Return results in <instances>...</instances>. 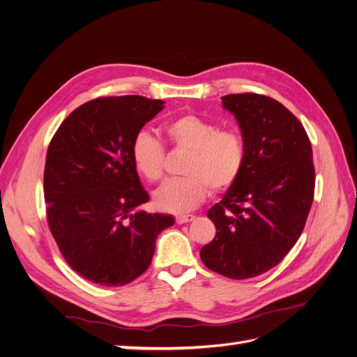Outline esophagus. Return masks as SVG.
Returning a JSON list of instances; mask_svg holds the SVG:
<instances>
[{"label":"esophagus","instance_id":"34e87169","mask_svg":"<svg viewBox=\"0 0 357 357\" xmlns=\"http://www.w3.org/2000/svg\"><path fill=\"white\" fill-rule=\"evenodd\" d=\"M192 220H195V215H192V214H183V215H177V218H176V222L178 225L188 223V222H192Z\"/></svg>","mask_w":357,"mask_h":357}]
</instances>
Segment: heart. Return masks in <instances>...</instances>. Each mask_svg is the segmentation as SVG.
Listing matches in <instances>:
<instances>
[{
  "instance_id": "obj_1",
  "label": "heart",
  "mask_w": 357,
  "mask_h": 357,
  "mask_svg": "<svg viewBox=\"0 0 357 357\" xmlns=\"http://www.w3.org/2000/svg\"><path fill=\"white\" fill-rule=\"evenodd\" d=\"M169 142L190 150L183 167L186 177L164 183L155 193V207L160 211L181 214L197 208L214 193L229 189L240 177L245 160V147L240 134L219 126L197 114H183L165 125ZM131 160L135 171L147 181L164 176L165 152L159 139L139 131L131 143Z\"/></svg>"
}]
</instances>
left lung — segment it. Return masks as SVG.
Segmentation results:
<instances>
[{
	"mask_svg": "<svg viewBox=\"0 0 357 357\" xmlns=\"http://www.w3.org/2000/svg\"><path fill=\"white\" fill-rule=\"evenodd\" d=\"M241 129L240 177L207 215L215 236L201 248L204 265L234 280L278 265L304 229L314 197L312 150L304 126L283 104L257 93L222 96Z\"/></svg>",
	"mask_w": 357,
	"mask_h": 357,
	"instance_id": "8db88e82",
	"label": "left lung"
}]
</instances>
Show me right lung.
<instances>
[{"instance_id": "right-lung-1", "label": "right lung", "mask_w": 357, "mask_h": 357, "mask_svg": "<svg viewBox=\"0 0 357 357\" xmlns=\"http://www.w3.org/2000/svg\"><path fill=\"white\" fill-rule=\"evenodd\" d=\"M138 95L96 98L75 109L53 135L45 168L47 220L67 264L101 286H123L142 275L158 235L174 225L149 214L131 160V143L164 109Z\"/></svg>"}]
</instances>
